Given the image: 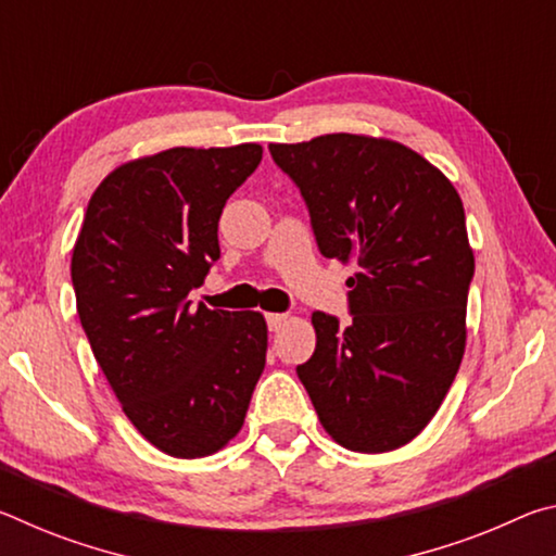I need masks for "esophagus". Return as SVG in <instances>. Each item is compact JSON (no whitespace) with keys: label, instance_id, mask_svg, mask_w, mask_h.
Segmentation results:
<instances>
[{"label":"esophagus","instance_id":"obj_1","mask_svg":"<svg viewBox=\"0 0 556 556\" xmlns=\"http://www.w3.org/2000/svg\"><path fill=\"white\" fill-rule=\"evenodd\" d=\"M265 318H267L269 331H279V328L287 324V314H267Z\"/></svg>","mask_w":556,"mask_h":556}]
</instances>
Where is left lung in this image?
<instances>
[{
	"instance_id": "obj_1",
	"label": "left lung",
	"mask_w": 556,
	"mask_h": 556,
	"mask_svg": "<svg viewBox=\"0 0 556 556\" xmlns=\"http://www.w3.org/2000/svg\"><path fill=\"white\" fill-rule=\"evenodd\" d=\"M299 188L318 252L355 262L348 312H314L316 351L296 365L338 444L382 454L429 425L466 348L473 279L464 203L427 159L390 139L324 135L269 144Z\"/></svg>"
}]
</instances>
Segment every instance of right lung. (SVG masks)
<instances>
[{
    "label": "right lung",
    "instance_id": "add662e5",
    "mask_svg": "<svg viewBox=\"0 0 556 556\" xmlns=\"http://www.w3.org/2000/svg\"><path fill=\"white\" fill-rule=\"evenodd\" d=\"M260 162V144L129 162L92 193L75 242L71 279L92 355L131 425L168 456L228 444L265 370L262 314L188 301L220 257L225 203Z\"/></svg>",
    "mask_w": 556,
    "mask_h": 556
}]
</instances>
